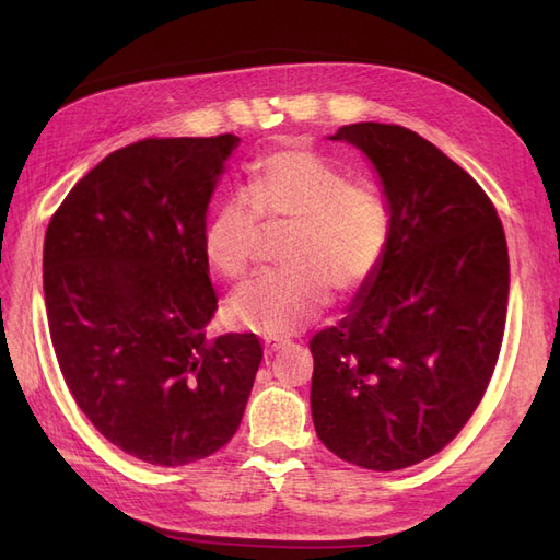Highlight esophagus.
I'll list each match as a JSON object with an SVG mask.
<instances>
[{
    "instance_id": "1",
    "label": "esophagus",
    "mask_w": 560,
    "mask_h": 560,
    "mask_svg": "<svg viewBox=\"0 0 560 560\" xmlns=\"http://www.w3.org/2000/svg\"><path fill=\"white\" fill-rule=\"evenodd\" d=\"M289 343H291V339H287V337H265V355L269 359V355H273L277 351L287 349Z\"/></svg>"
}]
</instances>
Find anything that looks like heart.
Listing matches in <instances>:
<instances>
[{
	"mask_svg": "<svg viewBox=\"0 0 560 560\" xmlns=\"http://www.w3.org/2000/svg\"><path fill=\"white\" fill-rule=\"evenodd\" d=\"M261 223L291 225L281 261L231 301L235 323L283 337L303 329L339 293L359 291L383 265L392 237V211L373 183L349 180L335 163L305 147L259 159L243 195L211 213L205 255L225 279H243L257 255Z\"/></svg>",
	"mask_w": 560,
	"mask_h": 560,
	"instance_id": "1",
	"label": "heart"
}]
</instances>
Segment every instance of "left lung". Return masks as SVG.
<instances>
[{"mask_svg":"<svg viewBox=\"0 0 560 560\" xmlns=\"http://www.w3.org/2000/svg\"><path fill=\"white\" fill-rule=\"evenodd\" d=\"M331 139L373 161L392 237L351 313L311 339L315 431L355 467L407 469L455 440L491 383L508 313L505 231L481 185L411 129L359 122Z\"/></svg>","mask_w":560,"mask_h":560,"instance_id":"left-lung-1","label":"left lung"}]
</instances>
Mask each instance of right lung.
<instances>
[{
    "mask_svg": "<svg viewBox=\"0 0 560 560\" xmlns=\"http://www.w3.org/2000/svg\"><path fill=\"white\" fill-rule=\"evenodd\" d=\"M237 137L141 139L71 187L43 247L47 325L71 397L113 445L183 467L235 435L261 355L207 337V207Z\"/></svg>",
    "mask_w": 560,
    "mask_h": 560,
    "instance_id": "1",
    "label": "right lung"
}]
</instances>
